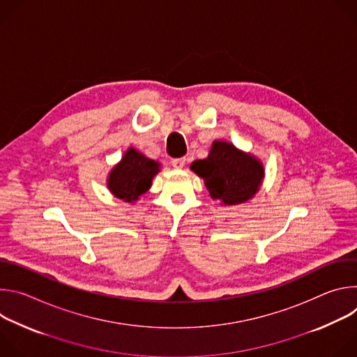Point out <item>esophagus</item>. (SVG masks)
Wrapping results in <instances>:
<instances>
[{"label": "esophagus", "mask_w": 357, "mask_h": 357, "mask_svg": "<svg viewBox=\"0 0 357 357\" xmlns=\"http://www.w3.org/2000/svg\"><path fill=\"white\" fill-rule=\"evenodd\" d=\"M186 164V160L185 158H176V160H172V167L176 168V169H181L183 168Z\"/></svg>", "instance_id": "1"}]
</instances>
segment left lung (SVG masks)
Segmentation results:
<instances>
[{
    "label": "left lung",
    "instance_id": "obj_1",
    "mask_svg": "<svg viewBox=\"0 0 357 357\" xmlns=\"http://www.w3.org/2000/svg\"><path fill=\"white\" fill-rule=\"evenodd\" d=\"M190 169L203 178L211 196L225 205H240L251 199L264 178L261 161L227 141H213L208 158L193 161Z\"/></svg>",
    "mask_w": 357,
    "mask_h": 357
}]
</instances>
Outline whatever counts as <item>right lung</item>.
I'll use <instances>...</instances> for the list:
<instances>
[{
	"instance_id": "add662e5",
	"label": "right lung",
	"mask_w": 357,
	"mask_h": 357,
	"mask_svg": "<svg viewBox=\"0 0 357 357\" xmlns=\"http://www.w3.org/2000/svg\"><path fill=\"white\" fill-rule=\"evenodd\" d=\"M160 172V162L151 160L134 148H128L121 161L107 178L110 192L124 202H135L152 185V178Z\"/></svg>"
}]
</instances>
